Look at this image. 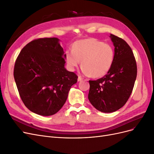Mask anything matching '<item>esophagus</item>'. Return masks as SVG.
<instances>
[{
	"label": "esophagus",
	"mask_w": 154,
	"mask_h": 154,
	"mask_svg": "<svg viewBox=\"0 0 154 154\" xmlns=\"http://www.w3.org/2000/svg\"><path fill=\"white\" fill-rule=\"evenodd\" d=\"M83 80V78L81 77V76H78V82H81Z\"/></svg>",
	"instance_id": "esophagus-1"
}]
</instances>
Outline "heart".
I'll return each instance as SVG.
<instances>
[{"instance_id":"1","label":"heart","mask_w":154,"mask_h":154,"mask_svg":"<svg viewBox=\"0 0 154 154\" xmlns=\"http://www.w3.org/2000/svg\"><path fill=\"white\" fill-rule=\"evenodd\" d=\"M114 50L110 44L96 38H87L76 41L72 50L65 54L67 66L74 71L82 60V72L85 76L100 78L109 71L113 63Z\"/></svg>"}]
</instances>
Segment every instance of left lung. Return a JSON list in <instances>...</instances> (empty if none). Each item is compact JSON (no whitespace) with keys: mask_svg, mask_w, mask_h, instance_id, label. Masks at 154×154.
Returning <instances> with one entry per match:
<instances>
[{"mask_svg":"<svg viewBox=\"0 0 154 154\" xmlns=\"http://www.w3.org/2000/svg\"><path fill=\"white\" fill-rule=\"evenodd\" d=\"M114 46L113 63L105 76L89 81L88 98L93 106L105 113L113 112L127 103L137 77L132 51L122 38L110 34Z\"/></svg>","mask_w":154,"mask_h":154,"instance_id":"1","label":"left lung"}]
</instances>
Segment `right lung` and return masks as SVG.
Wrapping results in <instances>:
<instances>
[{
	"mask_svg": "<svg viewBox=\"0 0 154 154\" xmlns=\"http://www.w3.org/2000/svg\"><path fill=\"white\" fill-rule=\"evenodd\" d=\"M58 38L31 41L22 49L14 68V78L26 106L49 116L62 109L69 90L77 82L75 73L65 68L64 51Z\"/></svg>",
	"mask_w": 154,
	"mask_h": 154,
	"instance_id": "add662e5",
	"label": "right lung"
}]
</instances>
